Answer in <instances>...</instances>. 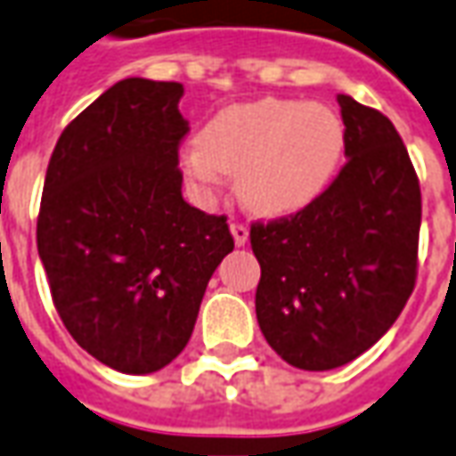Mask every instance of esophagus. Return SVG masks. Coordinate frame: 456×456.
Instances as JSON below:
<instances>
[{"label":"esophagus","instance_id":"1","mask_svg":"<svg viewBox=\"0 0 456 456\" xmlns=\"http://www.w3.org/2000/svg\"><path fill=\"white\" fill-rule=\"evenodd\" d=\"M231 233H233V240L238 248L248 243V225H243V223H231Z\"/></svg>","mask_w":456,"mask_h":456}]
</instances>
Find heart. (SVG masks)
<instances>
[{"mask_svg": "<svg viewBox=\"0 0 456 456\" xmlns=\"http://www.w3.org/2000/svg\"><path fill=\"white\" fill-rule=\"evenodd\" d=\"M346 130L334 107L264 97L221 110L183 150L195 183L235 175L240 203L258 216H289L331 185Z\"/></svg>", "mask_w": 456, "mask_h": 456, "instance_id": "heart-1", "label": "heart"}]
</instances>
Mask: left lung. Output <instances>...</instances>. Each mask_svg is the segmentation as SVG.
<instances>
[{
    "instance_id": "8db88e82",
    "label": "left lung",
    "mask_w": 456,
    "mask_h": 456,
    "mask_svg": "<svg viewBox=\"0 0 456 456\" xmlns=\"http://www.w3.org/2000/svg\"><path fill=\"white\" fill-rule=\"evenodd\" d=\"M346 165L291 218L250 225L256 319L283 362L329 371L392 329L414 291L421 192L389 118L338 94Z\"/></svg>"
}]
</instances>
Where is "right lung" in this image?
<instances>
[{"label":"right lung","instance_id":"obj_1","mask_svg":"<svg viewBox=\"0 0 456 456\" xmlns=\"http://www.w3.org/2000/svg\"><path fill=\"white\" fill-rule=\"evenodd\" d=\"M180 82H115L64 127L42 191L37 250L54 308L87 354L152 374L191 341L225 216L183 200Z\"/></svg>","mask_w":456,"mask_h":456}]
</instances>
